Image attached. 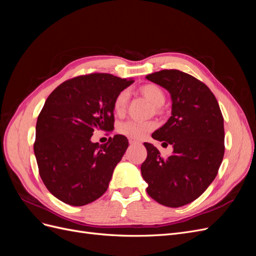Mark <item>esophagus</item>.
<instances>
[{
  "instance_id": "esophagus-1",
  "label": "esophagus",
  "mask_w": 256,
  "mask_h": 256,
  "mask_svg": "<svg viewBox=\"0 0 256 256\" xmlns=\"http://www.w3.org/2000/svg\"><path fill=\"white\" fill-rule=\"evenodd\" d=\"M129 143H130L131 145H134V144H140L141 142H140V141H138V140H136V138H129Z\"/></svg>"
}]
</instances>
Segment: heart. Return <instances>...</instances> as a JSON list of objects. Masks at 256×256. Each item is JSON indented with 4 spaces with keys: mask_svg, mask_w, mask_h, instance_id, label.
Returning a JSON list of instances; mask_svg holds the SVG:
<instances>
[{
    "mask_svg": "<svg viewBox=\"0 0 256 256\" xmlns=\"http://www.w3.org/2000/svg\"><path fill=\"white\" fill-rule=\"evenodd\" d=\"M144 97L156 106H161L166 102V94L164 90L156 84L148 83L145 84L140 88ZM129 100L128 90H124L115 96L113 102V111L115 114L122 115L126 110V106ZM157 127L154 122H140V120H127L122 122L118 126L120 134L130 136L132 138H143Z\"/></svg>",
    "mask_w": 256,
    "mask_h": 256,
    "instance_id": "1",
    "label": "heart"
}]
</instances>
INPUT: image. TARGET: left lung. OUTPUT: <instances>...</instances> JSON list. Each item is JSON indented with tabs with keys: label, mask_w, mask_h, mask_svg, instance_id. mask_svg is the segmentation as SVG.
<instances>
[{
	"label": "left lung",
	"mask_w": 256,
	"mask_h": 256,
	"mask_svg": "<svg viewBox=\"0 0 256 256\" xmlns=\"http://www.w3.org/2000/svg\"><path fill=\"white\" fill-rule=\"evenodd\" d=\"M146 79L171 94L172 116L152 136L174 150L164 158L157 147L144 143L142 176L156 202L180 207L196 200L218 174L226 148L223 116L212 92L189 74L164 69Z\"/></svg>",
	"instance_id": "left-lung-1"
}]
</instances>
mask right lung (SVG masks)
I'll return each mask as SVG.
<instances>
[{"mask_svg": "<svg viewBox=\"0 0 256 256\" xmlns=\"http://www.w3.org/2000/svg\"><path fill=\"white\" fill-rule=\"evenodd\" d=\"M132 82L111 74H82L60 84L46 100L34 152L44 186L62 202L86 205L109 187L128 140L116 134L99 145L90 138L97 129L114 128V98Z\"/></svg>", "mask_w": 256, "mask_h": 256, "instance_id": "1", "label": "right lung"}]
</instances>
